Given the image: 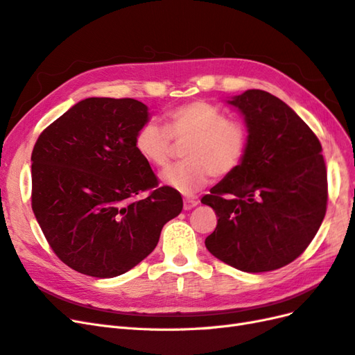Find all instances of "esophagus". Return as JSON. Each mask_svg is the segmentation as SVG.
Listing matches in <instances>:
<instances>
[{
	"instance_id": "obj_1",
	"label": "esophagus",
	"mask_w": 355,
	"mask_h": 355,
	"mask_svg": "<svg viewBox=\"0 0 355 355\" xmlns=\"http://www.w3.org/2000/svg\"><path fill=\"white\" fill-rule=\"evenodd\" d=\"M196 206H198L197 198H185L184 200V209L185 210H191V209H194Z\"/></svg>"
}]
</instances>
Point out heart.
<instances>
[{
	"mask_svg": "<svg viewBox=\"0 0 355 355\" xmlns=\"http://www.w3.org/2000/svg\"><path fill=\"white\" fill-rule=\"evenodd\" d=\"M166 125L146 123L139 128L135 146L146 163L164 167L173 151V141L183 144L185 159L161 173V182L184 196L207 185L211 176L225 178L239 168L249 148V132L243 121L227 118L219 106L194 101L171 110Z\"/></svg>",
	"mask_w": 355,
	"mask_h": 355,
	"instance_id": "b5f03b06",
	"label": "heart"
}]
</instances>
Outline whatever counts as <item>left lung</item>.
I'll use <instances>...</instances> for the list:
<instances>
[{
    "instance_id": "1",
    "label": "left lung",
    "mask_w": 355,
    "mask_h": 355,
    "mask_svg": "<svg viewBox=\"0 0 355 355\" xmlns=\"http://www.w3.org/2000/svg\"><path fill=\"white\" fill-rule=\"evenodd\" d=\"M228 103L244 115L249 148L239 168L201 198L219 218L206 247L240 271H274L305 252L324 219L321 144L271 93L247 90Z\"/></svg>"
}]
</instances>
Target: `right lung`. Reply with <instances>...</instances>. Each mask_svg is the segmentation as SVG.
Listing matches in <instances>:
<instances>
[{
    "instance_id": "add662e5",
    "label": "right lung",
    "mask_w": 355,
    "mask_h": 355,
    "mask_svg": "<svg viewBox=\"0 0 355 355\" xmlns=\"http://www.w3.org/2000/svg\"><path fill=\"white\" fill-rule=\"evenodd\" d=\"M148 116V106L130 98H89L37 139L32 210L51 250L75 271L112 278L132 270L184 207L136 151Z\"/></svg>"
}]
</instances>
